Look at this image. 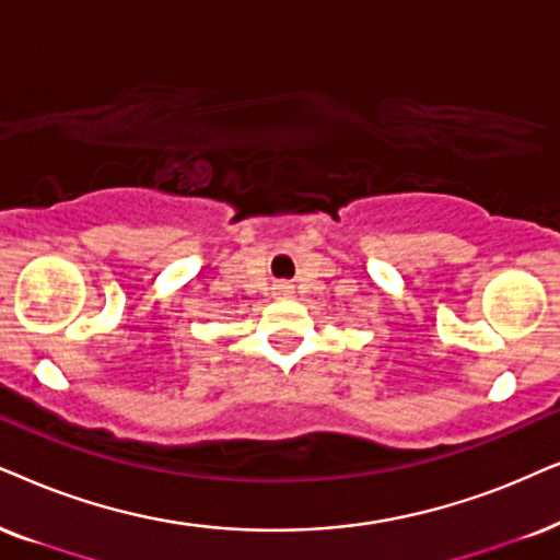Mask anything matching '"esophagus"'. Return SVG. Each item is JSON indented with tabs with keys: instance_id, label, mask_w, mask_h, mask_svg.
Here are the masks:
<instances>
[{
	"instance_id": "1",
	"label": "esophagus",
	"mask_w": 560,
	"mask_h": 560,
	"mask_svg": "<svg viewBox=\"0 0 560 560\" xmlns=\"http://www.w3.org/2000/svg\"><path fill=\"white\" fill-rule=\"evenodd\" d=\"M273 289H276V294H279V296H289L294 292V287L287 284V281H281V284H276Z\"/></svg>"
}]
</instances>
